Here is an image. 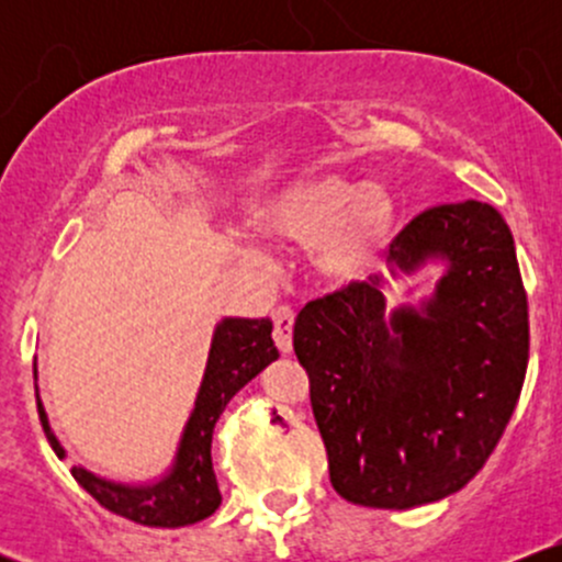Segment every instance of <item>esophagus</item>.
<instances>
[{
  "label": "esophagus",
  "mask_w": 562,
  "mask_h": 562,
  "mask_svg": "<svg viewBox=\"0 0 562 562\" xmlns=\"http://www.w3.org/2000/svg\"><path fill=\"white\" fill-rule=\"evenodd\" d=\"M272 319H274V344H277V348H280L282 353H290V351H293L295 314L290 312L288 306H277L272 312Z\"/></svg>",
  "instance_id": "esophagus-1"
}]
</instances>
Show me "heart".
Here are the masks:
<instances>
[{"mask_svg": "<svg viewBox=\"0 0 562 562\" xmlns=\"http://www.w3.org/2000/svg\"><path fill=\"white\" fill-rule=\"evenodd\" d=\"M256 224L267 237L312 245L308 267L325 288L353 293L378 285L402 237V209L385 187L325 171L263 200Z\"/></svg>", "mask_w": 562, "mask_h": 562, "instance_id": "1", "label": "heart"}]
</instances>
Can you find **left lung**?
<instances>
[{
  "label": "left lung",
  "mask_w": 562,
  "mask_h": 562,
  "mask_svg": "<svg viewBox=\"0 0 562 562\" xmlns=\"http://www.w3.org/2000/svg\"><path fill=\"white\" fill-rule=\"evenodd\" d=\"M391 303L372 285L301 308L293 348L344 499L409 509L460 492L505 434L528 367V303L513 232L481 200L438 205L402 232Z\"/></svg>",
  "instance_id": "1"
}]
</instances>
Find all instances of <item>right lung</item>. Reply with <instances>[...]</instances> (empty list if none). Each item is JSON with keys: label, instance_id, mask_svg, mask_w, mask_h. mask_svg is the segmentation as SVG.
<instances>
[{"label": "right lung", "instance_id": "right-lung-1", "mask_svg": "<svg viewBox=\"0 0 562 562\" xmlns=\"http://www.w3.org/2000/svg\"><path fill=\"white\" fill-rule=\"evenodd\" d=\"M274 359H280V351L272 340V319L222 317L211 335L209 362H205L195 404L179 434L171 465L147 481L108 479V475L94 473L83 465H76L70 473L102 507L115 515H124L134 524L177 528L209 518L222 505V492H218L214 462H211V438H214L218 415L229 404V398ZM34 385L44 436L63 460L68 451L55 436L47 409L38 396L36 362Z\"/></svg>", "mask_w": 562, "mask_h": 562}]
</instances>
